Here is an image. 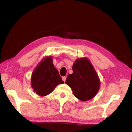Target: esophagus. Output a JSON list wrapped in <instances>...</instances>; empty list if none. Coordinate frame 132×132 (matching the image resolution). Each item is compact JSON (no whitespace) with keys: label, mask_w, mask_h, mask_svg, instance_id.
Segmentation results:
<instances>
[{"label":"esophagus","mask_w":132,"mask_h":132,"mask_svg":"<svg viewBox=\"0 0 132 132\" xmlns=\"http://www.w3.org/2000/svg\"><path fill=\"white\" fill-rule=\"evenodd\" d=\"M62 80H63V81L64 82H65V80H66V77H63L62 78Z\"/></svg>","instance_id":"34e87169"}]
</instances>
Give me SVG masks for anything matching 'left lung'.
Returning <instances> with one entry per match:
<instances>
[{
  "label": "left lung",
  "instance_id": "left-lung-1",
  "mask_svg": "<svg viewBox=\"0 0 132 132\" xmlns=\"http://www.w3.org/2000/svg\"><path fill=\"white\" fill-rule=\"evenodd\" d=\"M72 69L73 73L68 75L65 83L72 89L74 95L82 101L94 98L100 89V82L91 62L86 58L78 59Z\"/></svg>",
  "mask_w": 132,
  "mask_h": 132
}]
</instances>
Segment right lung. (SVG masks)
I'll return each instance as SVG.
<instances>
[{
  "label": "right lung",
  "mask_w": 132,
  "mask_h": 132,
  "mask_svg": "<svg viewBox=\"0 0 132 132\" xmlns=\"http://www.w3.org/2000/svg\"><path fill=\"white\" fill-rule=\"evenodd\" d=\"M52 62V57L45 58L32 74L31 86L39 96L50 94L57 85L64 83Z\"/></svg>",
  "instance_id": "right-lung-1"
}]
</instances>
